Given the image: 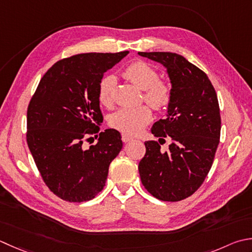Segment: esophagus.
I'll return each mask as SVG.
<instances>
[{
  "label": "esophagus",
  "mask_w": 252,
  "mask_h": 252,
  "mask_svg": "<svg viewBox=\"0 0 252 252\" xmlns=\"http://www.w3.org/2000/svg\"><path fill=\"white\" fill-rule=\"evenodd\" d=\"M121 140H122L123 142H130V141L132 140V137L127 136V135H126V134H122V135H121Z\"/></svg>",
  "instance_id": "esophagus-1"
}]
</instances>
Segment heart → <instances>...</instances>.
Here are the masks:
<instances>
[{"label": "heart", "instance_id": "obj_1", "mask_svg": "<svg viewBox=\"0 0 252 252\" xmlns=\"http://www.w3.org/2000/svg\"><path fill=\"white\" fill-rule=\"evenodd\" d=\"M122 76L143 90V99L156 111L165 110L170 105L171 88L169 84L159 80L158 73L151 64L136 61L122 71ZM116 86L113 75L103 76L98 83V101L102 106L112 103V92ZM152 120L151 108L142 105L134 108H121L109 118V126L126 135L134 136L144 129Z\"/></svg>", "mask_w": 252, "mask_h": 252}]
</instances>
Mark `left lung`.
<instances>
[{
    "label": "left lung",
    "mask_w": 252,
    "mask_h": 252,
    "mask_svg": "<svg viewBox=\"0 0 252 252\" xmlns=\"http://www.w3.org/2000/svg\"><path fill=\"white\" fill-rule=\"evenodd\" d=\"M139 54L161 63L172 84L168 115L152 127L159 142L171 140L170 150L162 152L157 141L144 143L141 181L158 200L181 201L200 188L213 165L221 127L218 95L208 75L179 54Z\"/></svg>",
    "instance_id": "1"
}]
</instances>
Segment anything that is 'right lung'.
<instances>
[{
    "mask_svg": "<svg viewBox=\"0 0 252 252\" xmlns=\"http://www.w3.org/2000/svg\"><path fill=\"white\" fill-rule=\"evenodd\" d=\"M129 51L64 58L39 82L27 108L26 141L44 184L58 198L84 202L105 187L110 162L122 149L120 133L100 132L98 83ZM98 137L85 149L83 142Z\"/></svg>",
    "mask_w": 252,
    "mask_h": 252,
    "instance_id": "obj_1",
    "label": "right lung"
}]
</instances>
